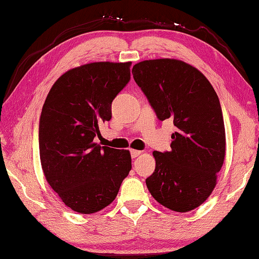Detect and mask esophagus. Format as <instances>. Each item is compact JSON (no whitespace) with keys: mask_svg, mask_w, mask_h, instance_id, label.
Here are the masks:
<instances>
[{"mask_svg":"<svg viewBox=\"0 0 259 259\" xmlns=\"http://www.w3.org/2000/svg\"><path fill=\"white\" fill-rule=\"evenodd\" d=\"M130 153H131V157H133V158H137L138 155L142 154V151H138V150H130Z\"/></svg>","mask_w":259,"mask_h":259,"instance_id":"34e87169","label":"esophagus"}]
</instances>
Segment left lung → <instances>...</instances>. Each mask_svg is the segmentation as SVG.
<instances>
[{
	"mask_svg": "<svg viewBox=\"0 0 259 259\" xmlns=\"http://www.w3.org/2000/svg\"><path fill=\"white\" fill-rule=\"evenodd\" d=\"M134 79L160 121L173 120L170 151L153 152L146 179L153 198L176 212L202 205L212 194L226 153L219 98L207 78L183 61L158 59L134 65Z\"/></svg>",
	"mask_w": 259,
	"mask_h": 259,
	"instance_id": "8db88e82",
	"label": "left lung"
}]
</instances>
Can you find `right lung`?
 <instances>
[{"mask_svg": "<svg viewBox=\"0 0 259 259\" xmlns=\"http://www.w3.org/2000/svg\"><path fill=\"white\" fill-rule=\"evenodd\" d=\"M131 62H93L63 73L45 101L39 122L45 178L75 212L91 214L113 202L131 169L128 150L100 146L99 124L130 80Z\"/></svg>", "mask_w": 259, "mask_h": 259, "instance_id": "1", "label": "right lung"}]
</instances>
